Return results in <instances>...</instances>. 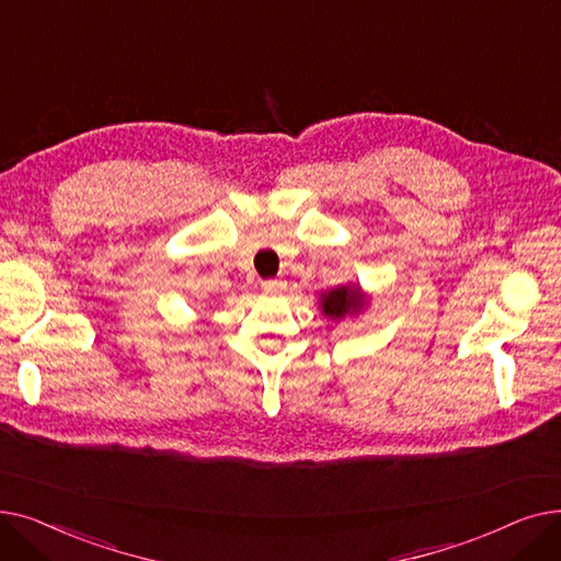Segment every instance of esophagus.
I'll return each mask as SVG.
<instances>
[{
  "instance_id": "obj_1",
  "label": "esophagus",
  "mask_w": 561,
  "mask_h": 561,
  "mask_svg": "<svg viewBox=\"0 0 561 561\" xmlns=\"http://www.w3.org/2000/svg\"><path fill=\"white\" fill-rule=\"evenodd\" d=\"M285 287L283 280H262V289L264 291H280Z\"/></svg>"
}]
</instances>
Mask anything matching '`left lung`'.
I'll return each mask as SVG.
<instances>
[{
  "label": "left lung",
  "instance_id": "obj_1",
  "mask_svg": "<svg viewBox=\"0 0 561 561\" xmlns=\"http://www.w3.org/2000/svg\"><path fill=\"white\" fill-rule=\"evenodd\" d=\"M360 306H363V301L358 297V289H346V287L329 291V295H324V301H322V308L329 317H344L346 312L356 310Z\"/></svg>",
  "mask_w": 561,
  "mask_h": 561
}]
</instances>
